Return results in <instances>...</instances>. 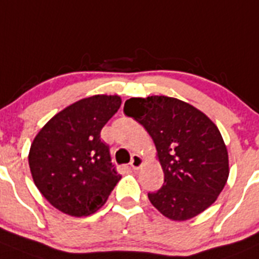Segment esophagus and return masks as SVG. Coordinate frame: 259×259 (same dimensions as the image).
<instances>
[{
  "label": "esophagus",
  "mask_w": 259,
  "mask_h": 259,
  "mask_svg": "<svg viewBox=\"0 0 259 259\" xmlns=\"http://www.w3.org/2000/svg\"><path fill=\"white\" fill-rule=\"evenodd\" d=\"M142 164H144V159H142L140 155L135 154L132 155V160H131V166L132 169H135V170H137V169H140L142 166Z\"/></svg>",
  "instance_id": "1"
}]
</instances>
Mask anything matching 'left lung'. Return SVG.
I'll use <instances>...</instances> for the list:
<instances>
[{
	"instance_id": "1",
	"label": "left lung",
	"mask_w": 259,
	"mask_h": 259,
	"mask_svg": "<svg viewBox=\"0 0 259 259\" xmlns=\"http://www.w3.org/2000/svg\"><path fill=\"white\" fill-rule=\"evenodd\" d=\"M123 112L145 127L156 146L164 184L150 202L170 220L184 221L216 201L229 177L228 150L206 114L169 97L131 98Z\"/></svg>"
}]
</instances>
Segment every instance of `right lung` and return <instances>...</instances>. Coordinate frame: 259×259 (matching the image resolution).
Masks as SVG:
<instances>
[{
    "label": "right lung",
    "instance_id": "right-lung-1",
    "mask_svg": "<svg viewBox=\"0 0 259 259\" xmlns=\"http://www.w3.org/2000/svg\"><path fill=\"white\" fill-rule=\"evenodd\" d=\"M118 95H94L54 115L29 151L31 177L52 206L75 218L99 210L119 182L109 146L100 139L120 107Z\"/></svg>",
    "mask_w": 259,
    "mask_h": 259
}]
</instances>
